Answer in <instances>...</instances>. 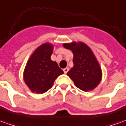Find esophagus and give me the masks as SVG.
<instances>
[{"label": "esophagus", "instance_id": "obj_1", "mask_svg": "<svg viewBox=\"0 0 126 126\" xmlns=\"http://www.w3.org/2000/svg\"><path fill=\"white\" fill-rule=\"evenodd\" d=\"M68 71H69V68H68V67H65V68L63 69V72H64L65 74H67Z\"/></svg>", "mask_w": 126, "mask_h": 126}]
</instances>
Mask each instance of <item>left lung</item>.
Masks as SVG:
<instances>
[{"label":"left lung","mask_w":126,"mask_h":126,"mask_svg":"<svg viewBox=\"0 0 126 126\" xmlns=\"http://www.w3.org/2000/svg\"><path fill=\"white\" fill-rule=\"evenodd\" d=\"M73 54L74 66L67 73L76 87L88 92L96 88L102 79V71L90 47L83 42L63 43Z\"/></svg>","instance_id":"8db88e82"}]
</instances>
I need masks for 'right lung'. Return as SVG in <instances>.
I'll use <instances>...</instances> for the list:
<instances>
[{
    "label": "right lung",
    "instance_id": "right-lung-1",
    "mask_svg": "<svg viewBox=\"0 0 126 126\" xmlns=\"http://www.w3.org/2000/svg\"><path fill=\"white\" fill-rule=\"evenodd\" d=\"M54 45L46 43L34 50L23 72L25 84L32 92L43 94L48 91L56 78L64 72L56 61L51 60Z\"/></svg>",
    "mask_w": 126,
    "mask_h": 126
}]
</instances>
